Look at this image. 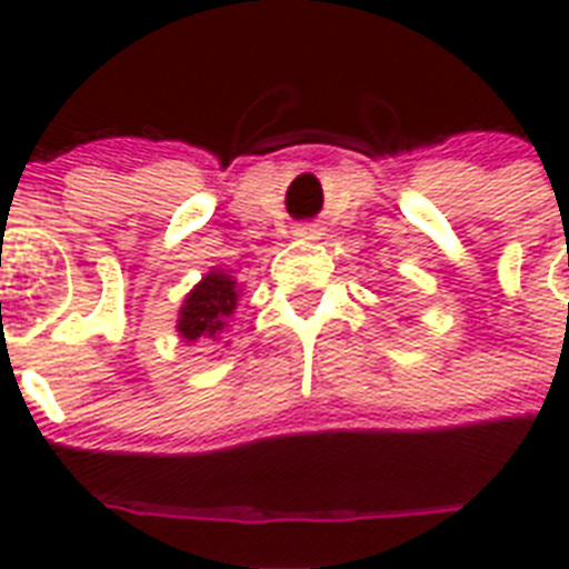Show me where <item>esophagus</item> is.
Here are the masks:
<instances>
[{"label":"esophagus","instance_id":"esophagus-1","mask_svg":"<svg viewBox=\"0 0 569 569\" xmlns=\"http://www.w3.org/2000/svg\"><path fill=\"white\" fill-rule=\"evenodd\" d=\"M298 232H301V236H312V232H316V227H301Z\"/></svg>","mask_w":569,"mask_h":569}]
</instances>
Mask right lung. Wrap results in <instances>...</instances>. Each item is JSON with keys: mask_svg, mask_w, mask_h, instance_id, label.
<instances>
[{"mask_svg": "<svg viewBox=\"0 0 569 569\" xmlns=\"http://www.w3.org/2000/svg\"><path fill=\"white\" fill-rule=\"evenodd\" d=\"M236 301H239L236 280H230L223 271L206 274L182 303L180 325H177L180 337L186 342H194L200 337L214 339L227 328V321L236 310Z\"/></svg>", "mask_w": 569, "mask_h": 569, "instance_id": "obj_1", "label": "right lung"}]
</instances>
